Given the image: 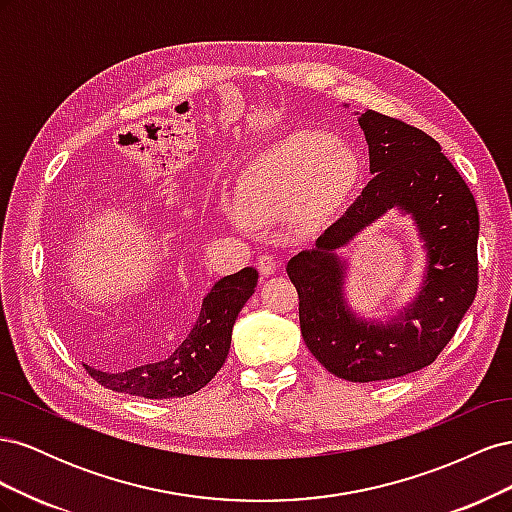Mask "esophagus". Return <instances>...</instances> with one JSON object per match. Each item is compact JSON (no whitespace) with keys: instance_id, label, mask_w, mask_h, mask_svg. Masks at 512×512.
I'll return each mask as SVG.
<instances>
[{"instance_id":"1","label":"esophagus","mask_w":512,"mask_h":512,"mask_svg":"<svg viewBox=\"0 0 512 512\" xmlns=\"http://www.w3.org/2000/svg\"><path fill=\"white\" fill-rule=\"evenodd\" d=\"M258 271H260L262 275H265V277L273 275V273L277 271V260H275L273 256H269V254L260 256V258H258Z\"/></svg>"}]
</instances>
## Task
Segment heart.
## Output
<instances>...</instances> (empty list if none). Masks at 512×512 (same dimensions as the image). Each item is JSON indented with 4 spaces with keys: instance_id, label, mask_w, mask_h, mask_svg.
Instances as JSON below:
<instances>
[{
    "instance_id": "obj_1",
    "label": "heart",
    "mask_w": 512,
    "mask_h": 512,
    "mask_svg": "<svg viewBox=\"0 0 512 512\" xmlns=\"http://www.w3.org/2000/svg\"><path fill=\"white\" fill-rule=\"evenodd\" d=\"M361 175V160L327 132L286 136L245 177L239 211L254 222H284L299 215L314 222L344 200Z\"/></svg>"
}]
</instances>
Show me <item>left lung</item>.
Listing matches in <instances>:
<instances>
[{
  "instance_id": "left-lung-1",
  "label": "left lung",
  "mask_w": 512,
  "mask_h": 512,
  "mask_svg": "<svg viewBox=\"0 0 512 512\" xmlns=\"http://www.w3.org/2000/svg\"><path fill=\"white\" fill-rule=\"evenodd\" d=\"M359 126L374 179L312 250L288 260L286 271L299 292L309 352L337 378L376 382L431 365L453 339L478 288V209L429 134L376 111L359 115ZM391 208L417 226L426 250L424 282L389 321L365 319L345 299L347 261L336 250Z\"/></svg>"
}]
</instances>
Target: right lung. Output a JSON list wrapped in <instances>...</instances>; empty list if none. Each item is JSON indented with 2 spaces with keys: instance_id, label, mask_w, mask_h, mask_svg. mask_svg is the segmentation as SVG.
Segmentation results:
<instances>
[{
  "instance_id": "obj_1",
  "label": "right lung",
  "mask_w": 512,
  "mask_h": 512,
  "mask_svg": "<svg viewBox=\"0 0 512 512\" xmlns=\"http://www.w3.org/2000/svg\"><path fill=\"white\" fill-rule=\"evenodd\" d=\"M258 271L245 267L222 277L203 299V307L188 337L158 361L121 367L119 363L94 361L85 369L104 389L145 399L185 397L203 389L222 369L232 339V327L241 307L254 294Z\"/></svg>"
}]
</instances>
